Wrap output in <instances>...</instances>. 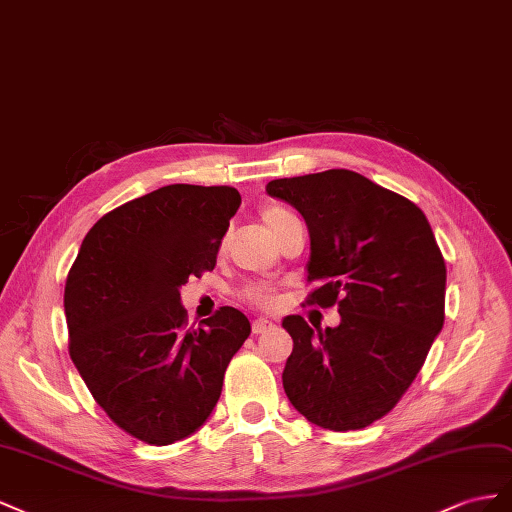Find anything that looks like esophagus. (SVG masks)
<instances>
[{
    "label": "esophagus",
    "mask_w": 512,
    "mask_h": 512,
    "mask_svg": "<svg viewBox=\"0 0 512 512\" xmlns=\"http://www.w3.org/2000/svg\"><path fill=\"white\" fill-rule=\"evenodd\" d=\"M272 328H274V324H272L270 319H266V317H259V319L253 321V334H264V332H268Z\"/></svg>",
    "instance_id": "1"
}]
</instances>
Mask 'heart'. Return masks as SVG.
<instances>
[{
	"label": "heart",
	"instance_id": "heart-1",
	"mask_svg": "<svg viewBox=\"0 0 512 512\" xmlns=\"http://www.w3.org/2000/svg\"><path fill=\"white\" fill-rule=\"evenodd\" d=\"M261 216H264V223L274 233V236H276V231H279L285 223L294 221V216H291L287 210L276 208V206L264 208V210H261ZM244 298L255 306H264V309H268V306H274L276 302H279L276 291L266 287V285H248L244 289Z\"/></svg>",
	"mask_w": 512,
	"mask_h": 512
}]
</instances>
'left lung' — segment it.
<instances>
[{
  "mask_svg": "<svg viewBox=\"0 0 512 512\" xmlns=\"http://www.w3.org/2000/svg\"><path fill=\"white\" fill-rule=\"evenodd\" d=\"M311 236L306 304L339 306L317 332L289 315L294 352L283 371L291 405L317 427L354 431L386 416L444 326L446 264L422 210L349 169L272 180Z\"/></svg>",
  "mask_w": 512,
  "mask_h": 512,
  "instance_id": "8db88e82",
  "label": "left lung"
}]
</instances>
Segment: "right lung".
Returning a JSON list of instances; mask_svg holds the SVG:
<instances>
[{"mask_svg": "<svg viewBox=\"0 0 512 512\" xmlns=\"http://www.w3.org/2000/svg\"><path fill=\"white\" fill-rule=\"evenodd\" d=\"M240 201L231 186L158 188L102 216L68 272L70 358L107 416L145 444L184 440L208 420L251 334L233 306L193 328L180 304V287L214 270Z\"/></svg>", "mask_w": 512, "mask_h": 512, "instance_id": "add662e5", "label": "right lung"}]
</instances>
